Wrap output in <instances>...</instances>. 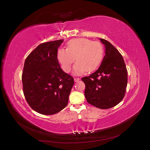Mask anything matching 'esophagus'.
I'll return each mask as SVG.
<instances>
[{
  "label": "esophagus",
  "mask_w": 150,
  "mask_h": 150,
  "mask_svg": "<svg viewBox=\"0 0 150 150\" xmlns=\"http://www.w3.org/2000/svg\"><path fill=\"white\" fill-rule=\"evenodd\" d=\"M74 82H78V81L80 80V79L78 78H74Z\"/></svg>",
  "instance_id": "34e87169"
}]
</instances>
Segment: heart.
<instances>
[{
	"label": "heart",
	"instance_id": "obj_1",
	"mask_svg": "<svg viewBox=\"0 0 150 150\" xmlns=\"http://www.w3.org/2000/svg\"><path fill=\"white\" fill-rule=\"evenodd\" d=\"M104 55L102 44L86 38L74 39L69 42L67 49L58 50L57 57L62 70L69 72L76 61L73 74H82L86 71L91 72L101 64Z\"/></svg>",
	"mask_w": 150,
	"mask_h": 150
}]
</instances>
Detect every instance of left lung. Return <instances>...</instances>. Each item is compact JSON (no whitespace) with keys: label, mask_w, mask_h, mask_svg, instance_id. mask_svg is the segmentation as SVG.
Wrapping results in <instances>:
<instances>
[{"label":"left lung","mask_w":150,"mask_h":150,"mask_svg":"<svg viewBox=\"0 0 150 150\" xmlns=\"http://www.w3.org/2000/svg\"><path fill=\"white\" fill-rule=\"evenodd\" d=\"M105 49L100 66L94 73L83 78L86 100L91 105L109 109L123 99L128 83V72L120 52L104 39H99Z\"/></svg>","instance_id":"8db88e82"}]
</instances>
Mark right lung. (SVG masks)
I'll return each mask as SVG.
<instances>
[{
  "instance_id": "obj_1",
  "label": "right lung",
  "mask_w": 150,
  "mask_h": 150,
  "mask_svg": "<svg viewBox=\"0 0 150 150\" xmlns=\"http://www.w3.org/2000/svg\"><path fill=\"white\" fill-rule=\"evenodd\" d=\"M63 39L44 42L26 58L22 72L23 92L31 108L40 114L51 115L68 103L74 79L59 64L57 49Z\"/></svg>"
}]
</instances>
